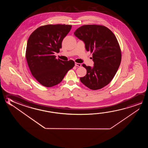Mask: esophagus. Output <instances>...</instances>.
I'll return each instance as SVG.
<instances>
[{"instance_id": "obj_1", "label": "esophagus", "mask_w": 148, "mask_h": 148, "mask_svg": "<svg viewBox=\"0 0 148 148\" xmlns=\"http://www.w3.org/2000/svg\"><path fill=\"white\" fill-rule=\"evenodd\" d=\"M75 66H82V64H80V63H77V62H75Z\"/></svg>"}]
</instances>
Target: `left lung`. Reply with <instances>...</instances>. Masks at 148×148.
<instances>
[{
  "mask_svg": "<svg viewBox=\"0 0 148 148\" xmlns=\"http://www.w3.org/2000/svg\"><path fill=\"white\" fill-rule=\"evenodd\" d=\"M74 35L84 42L87 51L92 53L94 66H82L87 74L80 82L90 89L98 90L108 85L118 70L121 49L116 37L105 26L87 25L78 28Z\"/></svg>",
  "mask_w": 148,
  "mask_h": 148,
  "instance_id": "1",
  "label": "left lung"
}]
</instances>
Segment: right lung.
<instances>
[{"instance_id": "obj_1", "label": "right lung", "mask_w": 148, "mask_h": 148, "mask_svg": "<svg viewBox=\"0 0 148 148\" xmlns=\"http://www.w3.org/2000/svg\"><path fill=\"white\" fill-rule=\"evenodd\" d=\"M68 25H47L38 28L28 40L26 58L32 75L41 85L51 87L62 80L73 68V60L56 59L63 39L70 31Z\"/></svg>"}]
</instances>
